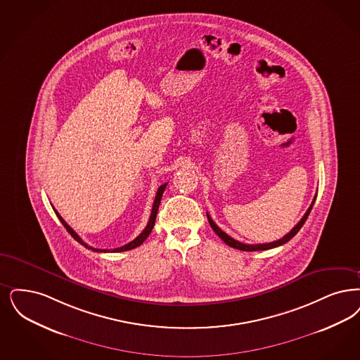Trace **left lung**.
I'll return each instance as SVG.
<instances>
[{"instance_id": "8db88e82", "label": "left lung", "mask_w": 360, "mask_h": 360, "mask_svg": "<svg viewBox=\"0 0 360 360\" xmlns=\"http://www.w3.org/2000/svg\"><path fill=\"white\" fill-rule=\"evenodd\" d=\"M316 201V195H315V198H314V201L311 203V206L308 207V210L305 212V214L302 216V219L299 221V224L292 229V231H289L288 234H285L283 238H280V240H277V241H274V243H268V244H256V245H250V244H243V243H240V241H237V240H234V238H231V236H228L225 231H221L218 226L216 225V222L212 219V217L209 216L207 213H206V216H207V219H209V224H210V226H212V229L216 231L217 236L225 243L226 245H229L231 248H234V249H240V250H245V252H257V250H268V249H272V248H277V246H280V245H284L285 243H288L290 238H293L296 234H297V231L302 229V225L305 224V221H307V218L309 216V213H311V210H312V207H314V203Z\"/></svg>"}]
</instances>
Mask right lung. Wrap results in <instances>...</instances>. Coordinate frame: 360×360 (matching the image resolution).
Here are the masks:
<instances>
[{
	"instance_id": "right-lung-1",
	"label": "right lung",
	"mask_w": 360,
	"mask_h": 360,
	"mask_svg": "<svg viewBox=\"0 0 360 360\" xmlns=\"http://www.w3.org/2000/svg\"><path fill=\"white\" fill-rule=\"evenodd\" d=\"M167 186V184H165V185H162V186H159L158 191H157V195H155V200H154V205H153V210H151V216H150V219H148V224H147V226L144 228V231L135 238V240H132L131 243L129 244L123 245V246H120V248H115V249H112V250H107V249H96V248H92V246H88V245L77 236V233L73 231L72 228L61 218V216L58 214V212L55 210V213H56V216L58 217V219L61 221V224L64 225V228L68 231V233L72 236L73 238L79 243V244L84 245L86 248L88 249H92L94 252H124V250H129V249H134V248H136V246H139V245H142L144 243V240L150 236V233L153 231V228H154V225H155V218H157V213H158V207L159 205H160V200H162V194H163V191H165V188Z\"/></svg>"
}]
</instances>
